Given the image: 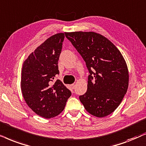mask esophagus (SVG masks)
Masks as SVG:
<instances>
[{
	"mask_svg": "<svg viewBox=\"0 0 146 146\" xmlns=\"http://www.w3.org/2000/svg\"><path fill=\"white\" fill-rule=\"evenodd\" d=\"M70 87H71V88L72 89H74L75 87V84H72V85H70Z\"/></svg>",
	"mask_w": 146,
	"mask_h": 146,
	"instance_id": "34e87169",
	"label": "esophagus"
}]
</instances>
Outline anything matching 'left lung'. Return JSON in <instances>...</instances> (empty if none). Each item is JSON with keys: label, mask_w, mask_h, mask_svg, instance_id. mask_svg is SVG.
Wrapping results in <instances>:
<instances>
[{"label": "left lung", "mask_w": 146, "mask_h": 146, "mask_svg": "<svg viewBox=\"0 0 146 146\" xmlns=\"http://www.w3.org/2000/svg\"><path fill=\"white\" fill-rule=\"evenodd\" d=\"M83 57L89 73L87 90L79 100L87 112L104 117L115 111L127 92L129 73L118 48L95 32L65 33Z\"/></svg>", "instance_id": "1"}]
</instances>
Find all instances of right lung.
Returning a JSON list of instances; mask_svg holds the SVG:
<instances>
[{
  "instance_id": "add662e5",
  "label": "right lung",
  "mask_w": 146,
  "mask_h": 146,
  "mask_svg": "<svg viewBox=\"0 0 146 146\" xmlns=\"http://www.w3.org/2000/svg\"><path fill=\"white\" fill-rule=\"evenodd\" d=\"M64 38L62 33L50 36L23 65L21 87L23 98L35 113L46 119L61 113L71 96L59 79L53 82L59 73L58 61Z\"/></svg>"
}]
</instances>
